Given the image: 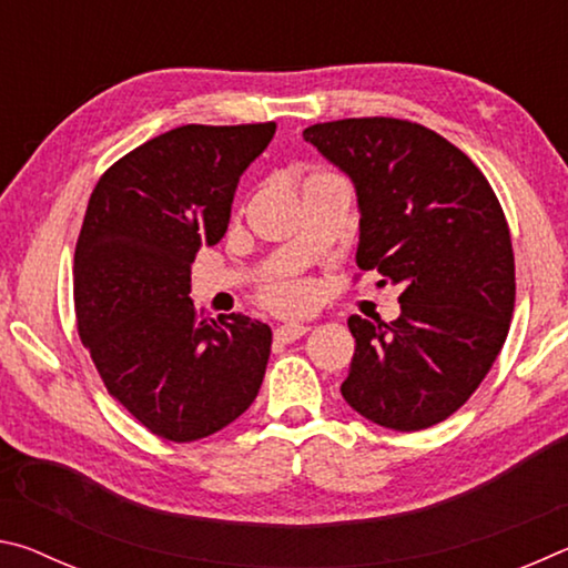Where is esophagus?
Returning a JSON list of instances; mask_svg holds the SVG:
<instances>
[{
  "instance_id": "34e87169",
  "label": "esophagus",
  "mask_w": 568,
  "mask_h": 568,
  "mask_svg": "<svg viewBox=\"0 0 568 568\" xmlns=\"http://www.w3.org/2000/svg\"><path fill=\"white\" fill-rule=\"evenodd\" d=\"M307 331H311V328H307V325H303V323L277 325V328H275V341L277 343H293L297 338H303Z\"/></svg>"
}]
</instances>
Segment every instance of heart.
Here are the masks:
<instances>
[{
	"label": "heart",
	"instance_id": "b5f03b06",
	"mask_svg": "<svg viewBox=\"0 0 568 568\" xmlns=\"http://www.w3.org/2000/svg\"><path fill=\"white\" fill-rule=\"evenodd\" d=\"M263 301L275 307V311L295 313L303 311L307 301H311V291H307V285L301 281H277L265 287Z\"/></svg>",
	"mask_w": 568,
	"mask_h": 568
}]
</instances>
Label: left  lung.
Listing matches in <instances>:
<instances>
[{"mask_svg": "<svg viewBox=\"0 0 568 568\" xmlns=\"http://www.w3.org/2000/svg\"><path fill=\"white\" fill-rule=\"evenodd\" d=\"M305 142L353 180L361 271L400 283V315H351L355 353L341 393L393 430H420L464 406L501 353L516 301L511 233L466 152L418 122L311 124Z\"/></svg>", "mask_w": 568, "mask_h": 568, "instance_id": "1", "label": "left lung"}]
</instances>
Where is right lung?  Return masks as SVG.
Masks as SVG:
<instances>
[{
    "label": "right lung",
    "mask_w": 568,
    "mask_h": 568,
    "mask_svg": "<svg viewBox=\"0 0 568 568\" xmlns=\"http://www.w3.org/2000/svg\"><path fill=\"white\" fill-rule=\"evenodd\" d=\"M275 122L182 124L120 158L94 185L74 247V315L114 400L150 434L190 444L250 408L273 333L230 313L200 318L190 265L215 245L245 168Z\"/></svg>",
    "instance_id": "obj_1"
}]
</instances>
